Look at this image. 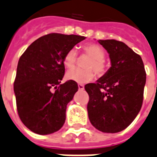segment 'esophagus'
Returning <instances> with one entry per match:
<instances>
[{
  "label": "esophagus",
  "instance_id": "obj_1",
  "mask_svg": "<svg viewBox=\"0 0 157 157\" xmlns=\"http://www.w3.org/2000/svg\"><path fill=\"white\" fill-rule=\"evenodd\" d=\"M78 89L79 90H84L85 86H84V85H82V84H78Z\"/></svg>",
  "mask_w": 157,
  "mask_h": 157
}]
</instances>
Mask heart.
<instances>
[{
    "mask_svg": "<svg viewBox=\"0 0 157 157\" xmlns=\"http://www.w3.org/2000/svg\"><path fill=\"white\" fill-rule=\"evenodd\" d=\"M83 49L88 55L92 57L88 61L85 67L88 68H74L68 71L66 78L77 83H86L92 81L94 77V72L98 76H102L106 72V66L105 64V52L103 48L96 43H88L83 47ZM76 50L71 48L64 55L63 59V65L70 69L74 67L76 62Z\"/></svg>",
    "mask_w": 157,
    "mask_h": 157,
    "instance_id": "1",
    "label": "heart"
}]
</instances>
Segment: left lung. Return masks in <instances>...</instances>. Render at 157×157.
Masks as SVG:
<instances>
[{"label":"left lung","mask_w":157,"mask_h":157,"mask_svg":"<svg viewBox=\"0 0 157 157\" xmlns=\"http://www.w3.org/2000/svg\"><path fill=\"white\" fill-rule=\"evenodd\" d=\"M109 53L111 67L96 83L85 85L90 96L87 109L91 124L105 133L127 128L140 110L146 72L140 56L124 43L99 40Z\"/></svg>","instance_id":"8db88e82"}]
</instances>
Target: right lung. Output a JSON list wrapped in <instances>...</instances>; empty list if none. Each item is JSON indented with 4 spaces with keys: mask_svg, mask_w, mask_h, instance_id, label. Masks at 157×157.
<instances>
[{
    "mask_svg": "<svg viewBox=\"0 0 157 157\" xmlns=\"http://www.w3.org/2000/svg\"><path fill=\"white\" fill-rule=\"evenodd\" d=\"M85 39L75 34H48L33 42L19 59L13 83L17 109L31 132L48 135L63 127L67 103L78 90L76 81L60 84L65 72L63 59Z\"/></svg>",
    "mask_w": 157,
    "mask_h": 157,
    "instance_id": "obj_1",
    "label": "right lung"
}]
</instances>
